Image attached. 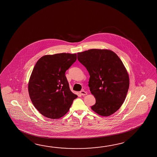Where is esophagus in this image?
<instances>
[{
  "label": "esophagus",
  "instance_id": "1",
  "mask_svg": "<svg viewBox=\"0 0 157 157\" xmlns=\"http://www.w3.org/2000/svg\"><path fill=\"white\" fill-rule=\"evenodd\" d=\"M80 93V94L81 95H83V96L87 94V93H86V91H85L84 90H81Z\"/></svg>",
  "mask_w": 157,
  "mask_h": 157
}]
</instances>
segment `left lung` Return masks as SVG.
I'll use <instances>...</instances> for the list:
<instances>
[{
    "label": "left lung",
    "instance_id": "left-lung-1",
    "mask_svg": "<svg viewBox=\"0 0 157 157\" xmlns=\"http://www.w3.org/2000/svg\"><path fill=\"white\" fill-rule=\"evenodd\" d=\"M77 59L90 75L88 85L96 100L91 109L103 117L115 113L124 102L129 86L121 59L111 50L90 49L78 52Z\"/></svg>",
    "mask_w": 157,
    "mask_h": 157
}]
</instances>
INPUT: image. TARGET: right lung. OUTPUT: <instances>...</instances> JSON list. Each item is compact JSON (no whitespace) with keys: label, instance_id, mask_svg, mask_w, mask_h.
Returning a JSON list of instances; mask_svg holds the SVG:
<instances>
[{"label":"right lung","instance_id":"1","mask_svg":"<svg viewBox=\"0 0 157 157\" xmlns=\"http://www.w3.org/2000/svg\"><path fill=\"white\" fill-rule=\"evenodd\" d=\"M77 55H44L36 63L30 77L28 91L33 105L44 117L58 119L69 111L77 95L69 89L65 73Z\"/></svg>","mask_w":157,"mask_h":157}]
</instances>
